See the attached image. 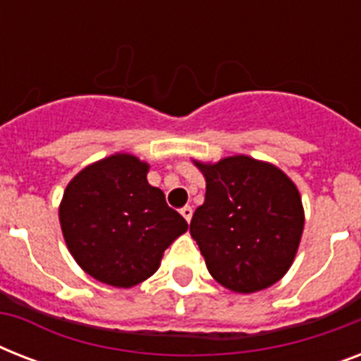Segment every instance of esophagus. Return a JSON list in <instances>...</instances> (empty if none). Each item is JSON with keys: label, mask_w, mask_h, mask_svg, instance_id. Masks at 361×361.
<instances>
[{"label": "esophagus", "mask_w": 361, "mask_h": 361, "mask_svg": "<svg viewBox=\"0 0 361 361\" xmlns=\"http://www.w3.org/2000/svg\"><path fill=\"white\" fill-rule=\"evenodd\" d=\"M181 215H183V219H185L187 223H189V221H191V217H192V208H191V206H185V208H181Z\"/></svg>", "instance_id": "obj_1"}]
</instances>
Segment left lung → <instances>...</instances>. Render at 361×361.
<instances>
[{
	"instance_id": "left-lung-1",
	"label": "left lung",
	"mask_w": 361,
	"mask_h": 361,
	"mask_svg": "<svg viewBox=\"0 0 361 361\" xmlns=\"http://www.w3.org/2000/svg\"><path fill=\"white\" fill-rule=\"evenodd\" d=\"M195 164L206 198L192 214L191 236L212 277L240 294L277 283L294 262L305 221L294 181L247 155Z\"/></svg>"
}]
</instances>
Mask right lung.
<instances>
[{"label": "right lung", "instance_id": "add662e5", "mask_svg": "<svg viewBox=\"0 0 361 361\" xmlns=\"http://www.w3.org/2000/svg\"><path fill=\"white\" fill-rule=\"evenodd\" d=\"M147 170L135 155L114 153L80 170L59 204L67 249L104 285L130 288L152 277L164 249L189 228L147 183Z\"/></svg>", "mask_w": 361, "mask_h": 361}]
</instances>
